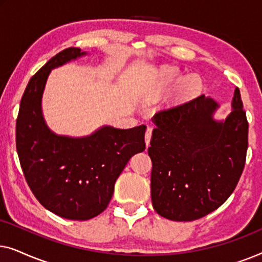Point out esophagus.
I'll return each instance as SVG.
<instances>
[{"instance_id": "esophagus-1", "label": "esophagus", "mask_w": 262, "mask_h": 262, "mask_svg": "<svg viewBox=\"0 0 262 262\" xmlns=\"http://www.w3.org/2000/svg\"><path fill=\"white\" fill-rule=\"evenodd\" d=\"M151 135H152V127H148L146 128V131H145V136H144V138H145V143H146V146H149V144H150V139H151Z\"/></svg>"}]
</instances>
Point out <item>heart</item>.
<instances>
[{
  "label": "heart",
  "mask_w": 262,
  "mask_h": 262,
  "mask_svg": "<svg viewBox=\"0 0 262 262\" xmlns=\"http://www.w3.org/2000/svg\"><path fill=\"white\" fill-rule=\"evenodd\" d=\"M179 78H180V74L178 70L173 69V68H163L160 71V84L161 87H169L173 83H175ZM196 87V82L193 78H186L179 85L178 93L181 96L189 95L194 91Z\"/></svg>",
  "instance_id": "1"
}]
</instances>
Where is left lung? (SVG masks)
Wrapping results in <instances>:
<instances>
[{"label": "left lung", "mask_w": 262, "mask_h": 262, "mask_svg": "<svg viewBox=\"0 0 262 262\" xmlns=\"http://www.w3.org/2000/svg\"><path fill=\"white\" fill-rule=\"evenodd\" d=\"M218 103L199 95L157 112L148 148L152 162L151 200L170 221L199 220L234 192L245 168L248 121L239 89L224 121L212 118Z\"/></svg>", "instance_id": "8db88e82"}]
</instances>
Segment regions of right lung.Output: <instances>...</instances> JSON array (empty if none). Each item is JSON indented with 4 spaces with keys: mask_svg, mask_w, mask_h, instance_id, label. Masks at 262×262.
I'll use <instances>...</instances> for the list:
<instances>
[{
    "mask_svg": "<svg viewBox=\"0 0 262 262\" xmlns=\"http://www.w3.org/2000/svg\"><path fill=\"white\" fill-rule=\"evenodd\" d=\"M83 55L81 49L68 48L33 75L16 119V150L31 191L45 209L74 221L101 213L128 160L145 149V125L102 126L88 137L71 138L53 134L45 124L41 96L50 71Z\"/></svg>",
    "mask_w": 262,
    "mask_h": 262,
    "instance_id": "add662e5",
    "label": "right lung"
}]
</instances>
